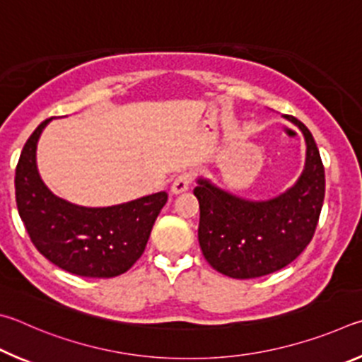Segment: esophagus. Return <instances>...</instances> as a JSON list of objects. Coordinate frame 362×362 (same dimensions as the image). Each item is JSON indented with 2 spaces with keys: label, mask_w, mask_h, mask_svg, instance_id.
Masks as SVG:
<instances>
[{
  "label": "esophagus",
  "mask_w": 362,
  "mask_h": 362,
  "mask_svg": "<svg viewBox=\"0 0 362 362\" xmlns=\"http://www.w3.org/2000/svg\"><path fill=\"white\" fill-rule=\"evenodd\" d=\"M189 185H191V175L182 173L180 176H176L173 185H171V194L177 195V194L186 192L189 189Z\"/></svg>",
  "instance_id": "1"
}]
</instances>
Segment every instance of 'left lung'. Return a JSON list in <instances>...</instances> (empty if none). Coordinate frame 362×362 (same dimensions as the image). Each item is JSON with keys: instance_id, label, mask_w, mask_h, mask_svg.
Wrapping results in <instances>:
<instances>
[{"instance_id": "left-lung-1", "label": "left lung", "mask_w": 362, "mask_h": 362, "mask_svg": "<svg viewBox=\"0 0 362 362\" xmlns=\"http://www.w3.org/2000/svg\"><path fill=\"white\" fill-rule=\"evenodd\" d=\"M302 132L305 167L293 187L269 200H248L197 177L199 243L208 264L238 280L286 267L312 242L325 202V167L312 133L300 120L284 116Z\"/></svg>"}]
</instances>
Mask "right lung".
<instances>
[{
	"label": "right lung",
	"mask_w": 362,
	"mask_h": 362,
	"mask_svg": "<svg viewBox=\"0 0 362 362\" xmlns=\"http://www.w3.org/2000/svg\"><path fill=\"white\" fill-rule=\"evenodd\" d=\"M44 120L25 143L16 168V202L31 242L41 255L69 274L112 278L129 270L148 243L167 192L111 206H81L57 197L44 185L36 148Z\"/></svg>",
	"instance_id": "right-lung-1"
}]
</instances>
